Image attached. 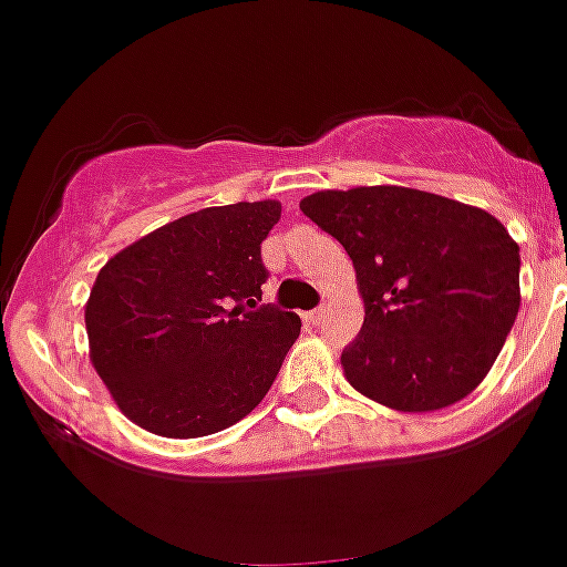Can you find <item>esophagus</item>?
<instances>
[{"instance_id": "1", "label": "esophagus", "mask_w": 567, "mask_h": 567, "mask_svg": "<svg viewBox=\"0 0 567 567\" xmlns=\"http://www.w3.org/2000/svg\"><path fill=\"white\" fill-rule=\"evenodd\" d=\"M324 319H328V311H324V308H317V311L305 313V322L308 324H322Z\"/></svg>"}]
</instances>
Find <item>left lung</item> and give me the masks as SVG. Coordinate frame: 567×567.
Here are the masks:
<instances>
[{
	"mask_svg": "<svg viewBox=\"0 0 567 567\" xmlns=\"http://www.w3.org/2000/svg\"><path fill=\"white\" fill-rule=\"evenodd\" d=\"M299 208L348 250L365 299L348 382L411 413L474 391L519 313V245L499 219L396 185L319 190Z\"/></svg>",
	"mask_w": 567,
	"mask_h": 567,
	"instance_id": "8db88e82",
	"label": "left lung"
}]
</instances>
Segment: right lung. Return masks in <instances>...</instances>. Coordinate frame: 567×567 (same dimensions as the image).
<instances>
[{
	"label": "right lung",
	"mask_w": 567,
	"mask_h": 567,
	"mask_svg": "<svg viewBox=\"0 0 567 567\" xmlns=\"http://www.w3.org/2000/svg\"><path fill=\"white\" fill-rule=\"evenodd\" d=\"M274 199L202 208L107 259L85 305L91 359L125 416L194 440L248 416L270 391L299 317L262 305Z\"/></svg>",
	"instance_id": "add662e5"
}]
</instances>
